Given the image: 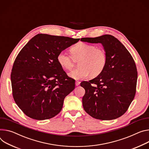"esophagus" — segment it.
<instances>
[{"label":"esophagus","mask_w":149,"mask_h":149,"mask_svg":"<svg viewBox=\"0 0 149 149\" xmlns=\"http://www.w3.org/2000/svg\"><path fill=\"white\" fill-rule=\"evenodd\" d=\"M79 84H80V82L78 81H75V86H79Z\"/></svg>","instance_id":"34e87169"}]
</instances>
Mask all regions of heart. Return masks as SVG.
Segmentation results:
<instances>
[{
	"label": "heart",
	"instance_id": "obj_1",
	"mask_svg": "<svg viewBox=\"0 0 149 149\" xmlns=\"http://www.w3.org/2000/svg\"><path fill=\"white\" fill-rule=\"evenodd\" d=\"M72 57L65 51L60 52L57 61L64 70L71 69L74 60L79 59V68L71 71L68 75L75 79H83L89 76L95 77L102 72L106 65L107 55L106 50L96 45L79 42L71 49Z\"/></svg>",
	"mask_w": 149,
	"mask_h": 149
}]
</instances>
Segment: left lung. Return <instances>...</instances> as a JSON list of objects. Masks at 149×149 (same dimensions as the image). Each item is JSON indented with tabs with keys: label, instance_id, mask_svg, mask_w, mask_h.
Returning <instances> with one entry per match:
<instances>
[{
	"label": "left lung",
	"instance_id": "left-lung-1",
	"mask_svg": "<svg viewBox=\"0 0 149 149\" xmlns=\"http://www.w3.org/2000/svg\"><path fill=\"white\" fill-rule=\"evenodd\" d=\"M83 42L102 43L107 55L104 69L97 77L80 86L85 89L83 105L94 118L112 120L123 115L136 93L137 71L125 47L113 36L81 38Z\"/></svg>",
	"mask_w": 149,
	"mask_h": 149
}]
</instances>
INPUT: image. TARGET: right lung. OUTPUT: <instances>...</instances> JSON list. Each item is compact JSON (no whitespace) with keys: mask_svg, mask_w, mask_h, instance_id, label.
<instances>
[{"mask_svg":"<svg viewBox=\"0 0 149 149\" xmlns=\"http://www.w3.org/2000/svg\"><path fill=\"white\" fill-rule=\"evenodd\" d=\"M79 38L38 34L21 49L10 74L12 96L27 116L45 120L58 115L65 97L75 88L57 61L58 53Z\"/></svg>","mask_w":149,"mask_h":149,"instance_id":"add662e5","label":"right lung"}]
</instances>
